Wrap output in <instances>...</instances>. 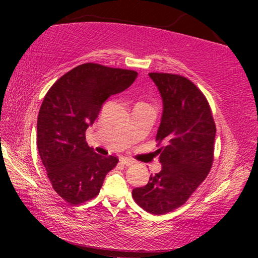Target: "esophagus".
Segmentation results:
<instances>
[{"label":"esophagus","instance_id":"34e87169","mask_svg":"<svg viewBox=\"0 0 258 258\" xmlns=\"http://www.w3.org/2000/svg\"><path fill=\"white\" fill-rule=\"evenodd\" d=\"M121 162H122V164L126 165V167H130V165L134 164V161L130 160V158H126V157L121 158Z\"/></svg>","mask_w":258,"mask_h":258}]
</instances>
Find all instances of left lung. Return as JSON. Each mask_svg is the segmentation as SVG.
<instances>
[{
	"label": "left lung",
	"instance_id": "8db88e82",
	"mask_svg": "<svg viewBox=\"0 0 258 258\" xmlns=\"http://www.w3.org/2000/svg\"><path fill=\"white\" fill-rule=\"evenodd\" d=\"M163 100L156 135L162 170L133 190L148 213L164 215L183 206L209 174L214 162L215 124L207 97L184 76L150 73Z\"/></svg>",
	"mask_w": 258,
	"mask_h": 258
}]
</instances>
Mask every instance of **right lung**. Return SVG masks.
I'll list each match as a JSON object with an SVG mask.
<instances>
[{
    "label": "right lung",
    "instance_id": "right-lung-1",
    "mask_svg": "<svg viewBox=\"0 0 258 258\" xmlns=\"http://www.w3.org/2000/svg\"><path fill=\"white\" fill-rule=\"evenodd\" d=\"M137 72L83 63L59 77L45 94L37 118V149L52 188L77 206L100 192L118 163L101 156L86 141V130L111 95L134 83Z\"/></svg>",
    "mask_w": 258,
    "mask_h": 258
}]
</instances>
